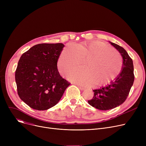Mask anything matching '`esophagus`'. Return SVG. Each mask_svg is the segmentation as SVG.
<instances>
[{"mask_svg":"<svg viewBox=\"0 0 146 146\" xmlns=\"http://www.w3.org/2000/svg\"><path fill=\"white\" fill-rule=\"evenodd\" d=\"M78 86V88L80 89V90H84L85 89V88H83V87H81V86Z\"/></svg>","mask_w":146,"mask_h":146,"instance_id":"1","label":"esophagus"}]
</instances>
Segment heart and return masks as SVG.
I'll list each match as a JSON object with an SVG mask.
<instances>
[{
	"label": "heart",
	"mask_w": 146,
	"mask_h": 146,
	"mask_svg": "<svg viewBox=\"0 0 146 146\" xmlns=\"http://www.w3.org/2000/svg\"><path fill=\"white\" fill-rule=\"evenodd\" d=\"M87 60L83 70L76 69L67 74L72 82L84 86L106 84L119 74L122 59L119 54L109 45L101 41L76 45L68 44L61 51L57 61L61 74L80 65Z\"/></svg>",
	"instance_id": "heart-1"
}]
</instances>
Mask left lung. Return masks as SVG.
<instances>
[{"label":"left lung","mask_w":146,"mask_h":146,"mask_svg":"<svg viewBox=\"0 0 146 146\" xmlns=\"http://www.w3.org/2000/svg\"><path fill=\"white\" fill-rule=\"evenodd\" d=\"M109 42L121 54L123 61L121 70L117 77L105 86L94 90V98L88 101L92 106L102 111L115 108L123 104L134 80L132 59L124 48L112 42Z\"/></svg>","instance_id":"1"}]
</instances>
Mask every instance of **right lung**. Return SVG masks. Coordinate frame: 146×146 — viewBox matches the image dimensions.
I'll use <instances>...</instances> for the list:
<instances>
[{"mask_svg":"<svg viewBox=\"0 0 146 146\" xmlns=\"http://www.w3.org/2000/svg\"><path fill=\"white\" fill-rule=\"evenodd\" d=\"M64 47L62 43L39 44L21 56L15 81L19 98L31 108L43 111L55 106L70 85L57 69Z\"/></svg>","mask_w":146,"mask_h":146,"instance_id":"right-lung-1","label":"right lung"}]
</instances>
